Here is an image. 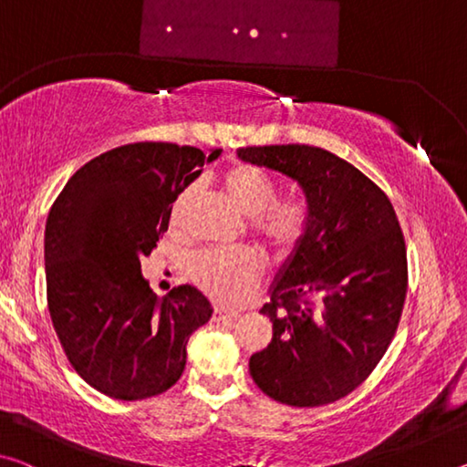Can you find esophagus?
<instances>
[{"mask_svg":"<svg viewBox=\"0 0 467 467\" xmlns=\"http://www.w3.org/2000/svg\"><path fill=\"white\" fill-rule=\"evenodd\" d=\"M236 317H239V315L220 309V306H216V309H214V321H233Z\"/></svg>","mask_w":467,"mask_h":467,"instance_id":"34e87169","label":"esophagus"}]
</instances>
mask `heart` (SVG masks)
<instances>
[{
    "label": "heart",
    "mask_w": 467,
    "mask_h": 467,
    "mask_svg": "<svg viewBox=\"0 0 467 467\" xmlns=\"http://www.w3.org/2000/svg\"><path fill=\"white\" fill-rule=\"evenodd\" d=\"M220 181L228 200L249 218L253 236L275 259H288L300 247L309 228V212L296 200H275V183L265 171L239 162L226 169ZM193 195L195 185H187L172 202L169 214L172 231L181 226ZM262 270V259L253 251H205L192 259L189 278L218 303L239 305L255 290Z\"/></svg>",
    "instance_id": "heart-1"
}]
</instances>
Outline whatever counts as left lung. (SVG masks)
<instances>
[{"mask_svg": "<svg viewBox=\"0 0 467 467\" xmlns=\"http://www.w3.org/2000/svg\"><path fill=\"white\" fill-rule=\"evenodd\" d=\"M239 158L296 181L309 212L305 239L262 306L274 336L249 358V373L280 404H331L373 373L398 331L408 290L404 233L389 197L327 150L247 146Z\"/></svg>", "mask_w": 467, "mask_h": 467, "instance_id": "left-lung-1", "label": "left lung"}]
</instances>
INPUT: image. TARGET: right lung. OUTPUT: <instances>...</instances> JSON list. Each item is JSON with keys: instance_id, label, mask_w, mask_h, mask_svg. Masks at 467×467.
<instances>
[{"instance_id": "obj_1", "label": "right lung", "mask_w": 467, "mask_h": 467, "mask_svg": "<svg viewBox=\"0 0 467 467\" xmlns=\"http://www.w3.org/2000/svg\"><path fill=\"white\" fill-rule=\"evenodd\" d=\"M220 152L169 141L113 148L78 169L53 203L45 274L55 334L76 373L109 398L146 400L175 385L189 336L212 317L189 284L158 298L141 257L167 233L181 189Z\"/></svg>"}]
</instances>
